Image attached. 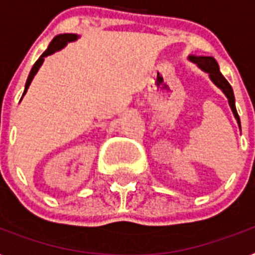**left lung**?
<instances>
[{"label": "left lung", "instance_id": "8db88e82", "mask_svg": "<svg viewBox=\"0 0 255 255\" xmlns=\"http://www.w3.org/2000/svg\"><path fill=\"white\" fill-rule=\"evenodd\" d=\"M190 60L194 61L195 64H198L203 70H206L207 73L210 74L211 80L214 81V84L216 85L217 88H220L224 94L227 95V98H228L229 106H231L232 111L235 114L236 119L239 122V126L241 127V124H240V117L239 114H237V110H236V105H235V94H233V89H232L231 84H229L228 81L225 80V77L221 74L220 68H219V64L216 63V60L214 57H207V56H190Z\"/></svg>", "mask_w": 255, "mask_h": 255}]
</instances>
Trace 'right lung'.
<instances>
[{
  "label": "right lung",
  "mask_w": 255,
  "mask_h": 255,
  "mask_svg": "<svg viewBox=\"0 0 255 255\" xmlns=\"http://www.w3.org/2000/svg\"><path fill=\"white\" fill-rule=\"evenodd\" d=\"M76 39H77V35L76 34H63V35H59V36H56V38L51 41V44L48 45V48L45 49L44 52H43V55H41L40 57L36 60V63L34 64V67H32V69H31L30 74H28V78H27L26 88H24L23 95L26 94L27 89H28V86H30V84H31V81H32L34 76L39 70V68H40V65L43 64V61H44L45 56L52 55V53H55L56 51H59V49H61L63 47H65L68 41H73V40H76Z\"/></svg>",
  "instance_id": "right-lung-1"
}]
</instances>
